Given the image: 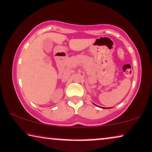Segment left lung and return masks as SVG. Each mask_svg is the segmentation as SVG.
I'll list each match as a JSON object with an SVG mask.
<instances>
[{
  "label": "left lung",
  "mask_w": 152,
  "mask_h": 152,
  "mask_svg": "<svg viewBox=\"0 0 152 152\" xmlns=\"http://www.w3.org/2000/svg\"><path fill=\"white\" fill-rule=\"evenodd\" d=\"M102 108H103V107H102Z\"/></svg>",
  "instance_id": "8db88e82"
}]
</instances>
